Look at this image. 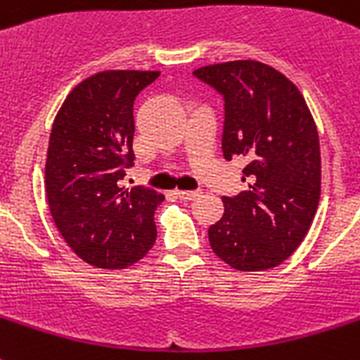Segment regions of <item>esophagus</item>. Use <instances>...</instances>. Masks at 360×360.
<instances>
[{
	"mask_svg": "<svg viewBox=\"0 0 360 360\" xmlns=\"http://www.w3.org/2000/svg\"><path fill=\"white\" fill-rule=\"evenodd\" d=\"M175 195L183 201H192L199 195V190H175Z\"/></svg>",
	"mask_w": 360,
	"mask_h": 360,
	"instance_id": "34e87169",
	"label": "esophagus"
}]
</instances>
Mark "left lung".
Here are the masks:
<instances>
[{
	"label": "left lung",
	"instance_id": "left-lung-1",
	"mask_svg": "<svg viewBox=\"0 0 360 360\" xmlns=\"http://www.w3.org/2000/svg\"><path fill=\"white\" fill-rule=\"evenodd\" d=\"M225 98L223 157H245L249 190L223 198L210 225L216 256L238 271H265L298 249L320 199V144L298 87L267 63L234 60L194 71Z\"/></svg>",
	"mask_w": 360,
	"mask_h": 360
}]
</instances>
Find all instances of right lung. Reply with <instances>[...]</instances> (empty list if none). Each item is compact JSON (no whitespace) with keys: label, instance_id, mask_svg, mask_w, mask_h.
Listing matches in <instances>:
<instances>
[{"label":"right lung","instance_id":"right-lung-1","mask_svg":"<svg viewBox=\"0 0 360 360\" xmlns=\"http://www.w3.org/2000/svg\"><path fill=\"white\" fill-rule=\"evenodd\" d=\"M159 71L115 69L86 78L63 101L51 129L45 195L72 252L98 269H126L148 255L165 195L124 188L134 162V101Z\"/></svg>","mask_w":360,"mask_h":360}]
</instances>
